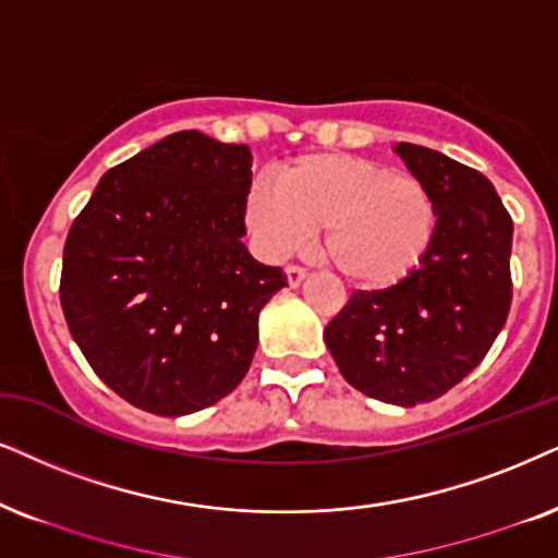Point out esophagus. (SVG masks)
Instances as JSON below:
<instances>
[{
    "mask_svg": "<svg viewBox=\"0 0 558 558\" xmlns=\"http://www.w3.org/2000/svg\"><path fill=\"white\" fill-rule=\"evenodd\" d=\"M306 275H308V270H306V267H301V265H288L286 267V278H288V286H291V288L301 286L303 280H306Z\"/></svg>",
    "mask_w": 558,
    "mask_h": 558,
    "instance_id": "1",
    "label": "esophagus"
}]
</instances>
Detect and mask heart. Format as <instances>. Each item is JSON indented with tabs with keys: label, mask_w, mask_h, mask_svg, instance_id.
I'll return each mask as SVG.
<instances>
[{
	"label": "heart",
	"mask_w": 558,
	"mask_h": 558,
	"mask_svg": "<svg viewBox=\"0 0 558 558\" xmlns=\"http://www.w3.org/2000/svg\"><path fill=\"white\" fill-rule=\"evenodd\" d=\"M246 223L275 257L324 229V257L352 286L386 291L420 270L437 236V201L412 172L355 154H306L280 167L278 185L257 180Z\"/></svg>",
	"instance_id": "1"
}]
</instances>
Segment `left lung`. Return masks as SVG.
I'll list each match as a JSON object with an SVG mask.
<instances>
[{"mask_svg": "<svg viewBox=\"0 0 558 558\" xmlns=\"http://www.w3.org/2000/svg\"><path fill=\"white\" fill-rule=\"evenodd\" d=\"M397 151L435 193V244L404 283L352 293L324 342L357 391L414 407L466 378L505 327L512 216L476 169L417 144Z\"/></svg>", "mask_w": 558, "mask_h": 558, "instance_id": "obj_1", "label": "left lung"}]
</instances>
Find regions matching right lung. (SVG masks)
Returning <instances> with one entry per match:
<instances>
[{"label": "right lung", "instance_id": "right-lung-1", "mask_svg": "<svg viewBox=\"0 0 558 558\" xmlns=\"http://www.w3.org/2000/svg\"><path fill=\"white\" fill-rule=\"evenodd\" d=\"M244 144L180 131L102 174L63 244L61 308L92 371L180 417L242 384L288 280L246 252Z\"/></svg>", "mask_w": 558, "mask_h": 558}]
</instances>
